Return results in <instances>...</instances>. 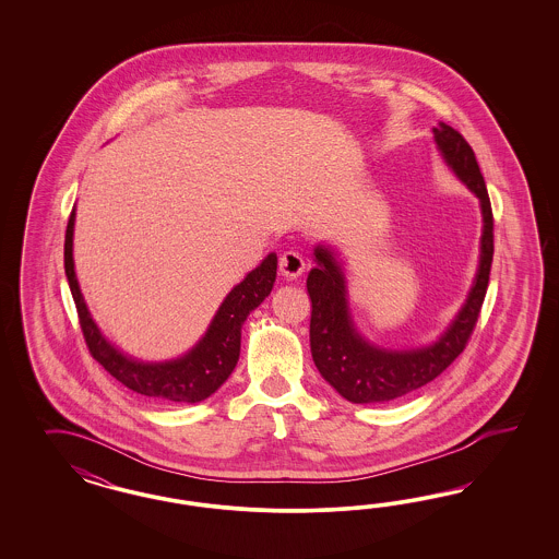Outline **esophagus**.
Instances as JSON below:
<instances>
[{
	"label": "esophagus",
	"mask_w": 559,
	"mask_h": 559,
	"mask_svg": "<svg viewBox=\"0 0 559 559\" xmlns=\"http://www.w3.org/2000/svg\"><path fill=\"white\" fill-rule=\"evenodd\" d=\"M278 271L285 278H299L305 271V260L297 252H285L278 260Z\"/></svg>",
	"instance_id": "esophagus-1"
}]
</instances>
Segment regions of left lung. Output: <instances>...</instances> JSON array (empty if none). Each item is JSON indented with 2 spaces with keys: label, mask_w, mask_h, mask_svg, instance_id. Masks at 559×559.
<instances>
[{
  "label": "left lung",
  "mask_w": 559,
  "mask_h": 559,
  "mask_svg": "<svg viewBox=\"0 0 559 559\" xmlns=\"http://www.w3.org/2000/svg\"><path fill=\"white\" fill-rule=\"evenodd\" d=\"M432 133L444 164L474 192L481 209L484 227L474 285L455 320L435 342L404 350L383 348L365 338L356 328L338 252L332 246L318 243L313 248L318 266L307 276V293L311 299V356L323 379L353 404L393 402L437 379L463 353L488 290L493 255V217L488 188L474 150L459 131L439 122Z\"/></svg>",
  "instance_id": "obj_1"
}]
</instances>
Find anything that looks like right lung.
Listing matches in <instances>:
<instances>
[{
	"instance_id": "1",
	"label": "right lung",
	"mask_w": 559,
	"mask_h": 559,
	"mask_svg": "<svg viewBox=\"0 0 559 559\" xmlns=\"http://www.w3.org/2000/svg\"><path fill=\"white\" fill-rule=\"evenodd\" d=\"M73 227L75 209L69 217L66 231V274L73 301L78 307L80 325L84 332L85 344L92 356L100 362L124 388L147 395L155 402L169 404H197L213 395L227 377L236 369L241 346V325L271 295L276 281V254L271 252L260 266L248 272L246 278L229 290L223 299L215 318L209 323L203 338L199 340L188 353L169 360H139L135 356L124 355L110 340L102 334L98 323L94 322L82 288L75 276L73 264Z\"/></svg>"
}]
</instances>
